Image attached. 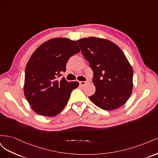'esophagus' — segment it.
Masks as SVG:
<instances>
[{
  "label": "esophagus",
  "instance_id": "obj_1",
  "mask_svg": "<svg viewBox=\"0 0 158 158\" xmlns=\"http://www.w3.org/2000/svg\"><path fill=\"white\" fill-rule=\"evenodd\" d=\"M88 82V81H81V82H80V84L81 85H84L85 84H87Z\"/></svg>",
  "mask_w": 158,
  "mask_h": 158
}]
</instances>
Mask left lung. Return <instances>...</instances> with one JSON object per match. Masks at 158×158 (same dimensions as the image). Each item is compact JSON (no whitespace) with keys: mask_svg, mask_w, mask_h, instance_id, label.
<instances>
[{"mask_svg":"<svg viewBox=\"0 0 158 158\" xmlns=\"http://www.w3.org/2000/svg\"><path fill=\"white\" fill-rule=\"evenodd\" d=\"M76 41L94 72L95 92L89 99L107 111L123 106L132 94L133 70L123 51L102 38L91 37Z\"/></svg>","mask_w":158,"mask_h":158,"instance_id":"left-lung-1","label":"left lung"}]
</instances>
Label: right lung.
Instances as JSON below:
<instances>
[{"mask_svg": "<svg viewBox=\"0 0 158 158\" xmlns=\"http://www.w3.org/2000/svg\"><path fill=\"white\" fill-rule=\"evenodd\" d=\"M79 52L75 41L58 37L42 44L32 54L26 67L23 92L36 113L54 117L64 108L78 82L59 78L70 57Z\"/></svg>", "mask_w": 158, "mask_h": 158, "instance_id": "obj_1", "label": "right lung"}]
</instances>
